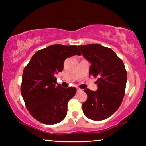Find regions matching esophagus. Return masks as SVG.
Listing matches in <instances>:
<instances>
[{"instance_id":"34e87169","label":"esophagus","mask_w":146,"mask_h":146,"mask_svg":"<svg viewBox=\"0 0 146 146\" xmlns=\"http://www.w3.org/2000/svg\"><path fill=\"white\" fill-rule=\"evenodd\" d=\"M81 90H82V89H80V88H77V91H78V92H79V91H81Z\"/></svg>"}]
</instances>
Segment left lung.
I'll list each match as a JSON object with an SVG mask.
<instances>
[{"mask_svg":"<svg viewBox=\"0 0 146 146\" xmlns=\"http://www.w3.org/2000/svg\"><path fill=\"white\" fill-rule=\"evenodd\" d=\"M78 47L91 63L89 75L98 78L97 91L84 90L88 98L82 104L83 113L94 121L106 119L119 108L125 95L127 73L124 64L111 48L100 44Z\"/></svg>","mask_w":146,"mask_h":146,"instance_id":"8db88e82","label":"left lung"}]
</instances>
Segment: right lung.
Listing matches in <instances>:
<instances>
[{
  "label": "right lung",
  "instance_id": "right-lung-1",
  "mask_svg": "<svg viewBox=\"0 0 146 146\" xmlns=\"http://www.w3.org/2000/svg\"><path fill=\"white\" fill-rule=\"evenodd\" d=\"M75 55H81L75 45H51L37 51L25 67L21 95L27 109L37 121L56 124L66 116L68 102L76 88L56 86V75L63 70L64 60Z\"/></svg>",
  "mask_w": 146,
  "mask_h": 146
}]
</instances>
